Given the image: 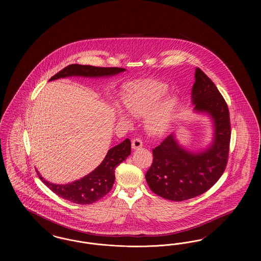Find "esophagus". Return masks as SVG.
I'll use <instances>...</instances> for the list:
<instances>
[{
	"instance_id": "34e87169",
	"label": "esophagus",
	"mask_w": 261,
	"mask_h": 261,
	"mask_svg": "<svg viewBox=\"0 0 261 261\" xmlns=\"http://www.w3.org/2000/svg\"><path fill=\"white\" fill-rule=\"evenodd\" d=\"M143 147V142L140 138H134L132 140V149H138Z\"/></svg>"
}]
</instances>
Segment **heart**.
Masks as SVG:
<instances>
[{"instance_id":"heart-1","label":"heart","mask_w":261,"mask_h":261,"mask_svg":"<svg viewBox=\"0 0 261 261\" xmlns=\"http://www.w3.org/2000/svg\"><path fill=\"white\" fill-rule=\"evenodd\" d=\"M165 92L166 87L162 83L149 79L131 83L125 90L122 100L126 110L134 116H145L149 113L146 127L153 135L164 134L171 124L176 100L166 97L157 103ZM119 116L121 120H127L124 114L120 113Z\"/></svg>"}]
</instances>
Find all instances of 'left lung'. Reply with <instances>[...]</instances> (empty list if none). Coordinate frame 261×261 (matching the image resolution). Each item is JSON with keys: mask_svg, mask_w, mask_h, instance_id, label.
Returning a JSON list of instances; mask_svg holds the SVG:
<instances>
[{"mask_svg": "<svg viewBox=\"0 0 261 261\" xmlns=\"http://www.w3.org/2000/svg\"><path fill=\"white\" fill-rule=\"evenodd\" d=\"M192 97L195 110L208 112L214 121V141L210 149L194 154L182 149L173 134L152 149L153 161L146 173L150 190L158 196L174 201L193 199L210 190L227 166L231 123L223 96L200 68L195 71Z\"/></svg>", "mask_w": 261, "mask_h": 261, "instance_id": "8db88e82", "label": "left lung"}]
</instances>
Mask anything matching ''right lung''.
Returning <instances> with one entry per match:
<instances>
[{
    "instance_id": "right-lung-1",
    "label": "right lung",
    "mask_w": 261,
    "mask_h": 261,
    "mask_svg": "<svg viewBox=\"0 0 261 261\" xmlns=\"http://www.w3.org/2000/svg\"><path fill=\"white\" fill-rule=\"evenodd\" d=\"M124 70V68L120 67H99L93 65L69 64L57 74L50 77V81L72 75L85 77L109 76L117 74ZM130 153L131 142L129 139H126L122 143L108 151L105 160L94 171L82 179L66 185L51 184L43 179V177H41L37 172L38 176L50 191L62 199L78 204H90L103 198L112 190L115 180V168L125 161Z\"/></svg>"
}]
</instances>
